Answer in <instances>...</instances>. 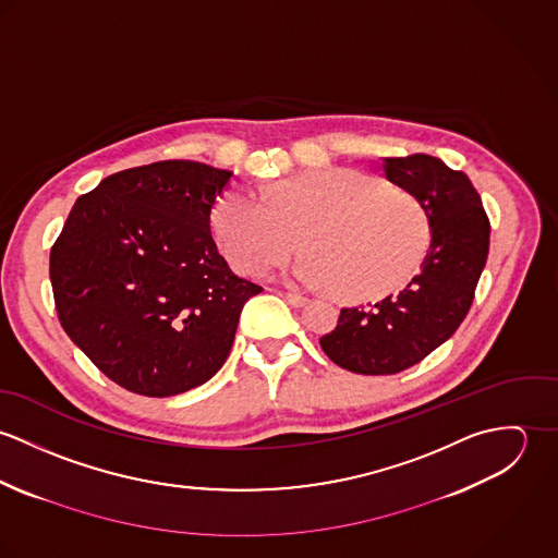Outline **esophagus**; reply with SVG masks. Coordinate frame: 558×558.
Returning <instances> with one entry per match:
<instances>
[{
  "label": "esophagus",
  "mask_w": 558,
  "mask_h": 558,
  "mask_svg": "<svg viewBox=\"0 0 558 558\" xmlns=\"http://www.w3.org/2000/svg\"><path fill=\"white\" fill-rule=\"evenodd\" d=\"M286 301H288L292 307H305V305H307V299H305V296H301V294H292V292H288V294H286Z\"/></svg>",
  "instance_id": "esophagus-1"
}]
</instances>
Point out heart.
<instances>
[{"label": "heart", "instance_id": "heart-1", "mask_svg": "<svg viewBox=\"0 0 558 558\" xmlns=\"http://www.w3.org/2000/svg\"><path fill=\"white\" fill-rule=\"evenodd\" d=\"M213 230L240 272L262 277L303 244L310 253L292 277L335 288L343 299H374L405 283L421 266L432 226L405 189L326 167L286 178L266 193L230 186L213 208Z\"/></svg>", "mask_w": 558, "mask_h": 558}]
</instances>
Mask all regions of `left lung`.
Returning a JSON list of instances; mask_svg holds the SVG:
<instances>
[{
  "label": "left lung",
  "mask_w": 558,
  "mask_h": 558,
  "mask_svg": "<svg viewBox=\"0 0 558 558\" xmlns=\"http://www.w3.org/2000/svg\"><path fill=\"white\" fill-rule=\"evenodd\" d=\"M383 171L423 204L432 240L403 290L369 307H343L335 330L319 339L332 363L365 376L403 372L458 330L489 248V221L464 171L429 155L387 157Z\"/></svg>",
  "instance_id": "obj_1"
}]
</instances>
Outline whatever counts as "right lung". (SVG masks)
Here are the masks:
<instances>
[{"mask_svg": "<svg viewBox=\"0 0 558 558\" xmlns=\"http://www.w3.org/2000/svg\"><path fill=\"white\" fill-rule=\"evenodd\" d=\"M230 178L197 160L118 171L81 195L51 248L66 335L133 393L171 398L208 383L232 350L244 303L262 292L210 234Z\"/></svg>", "mask_w": 558, "mask_h": 558, "instance_id": "add662e5", "label": "right lung"}]
</instances>
